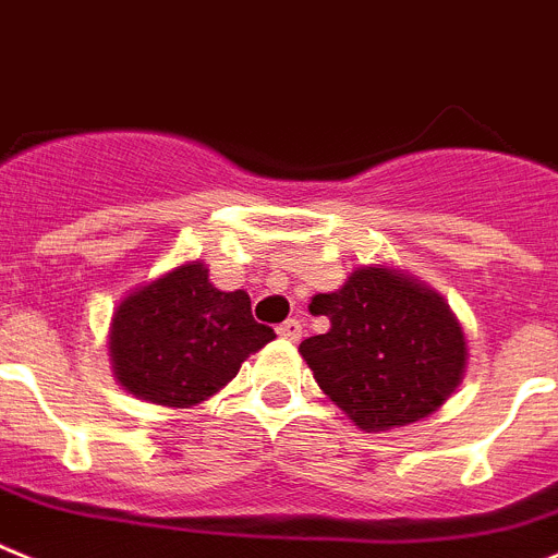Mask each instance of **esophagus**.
Listing matches in <instances>:
<instances>
[{
  "label": "esophagus",
  "mask_w": 558,
  "mask_h": 558,
  "mask_svg": "<svg viewBox=\"0 0 558 558\" xmlns=\"http://www.w3.org/2000/svg\"><path fill=\"white\" fill-rule=\"evenodd\" d=\"M278 336H283V339L289 341H300V336H303V325H300V319H286L283 325H278Z\"/></svg>",
  "instance_id": "esophagus-1"
}]
</instances>
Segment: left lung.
<instances>
[{
	"label": "left lung",
	"mask_w": 558,
	"mask_h": 558,
	"mask_svg": "<svg viewBox=\"0 0 558 558\" xmlns=\"http://www.w3.org/2000/svg\"><path fill=\"white\" fill-rule=\"evenodd\" d=\"M328 333L300 344L319 389L366 434L434 414L461 384L466 341L450 305L386 267H359L341 289L316 294Z\"/></svg>",
	"instance_id": "8db88e82"
}]
</instances>
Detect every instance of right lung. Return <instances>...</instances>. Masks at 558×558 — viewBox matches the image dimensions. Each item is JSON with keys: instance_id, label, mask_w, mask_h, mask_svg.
I'll use <instances>...</instances> for the list:
<instances>
[{"instance_id": "1", "label": "right lung", "mask_w": 558, "mask_h": 558, "mask_svg": "<svg viewBox=\"0 0 558 558\" xmlns=\"http://www.w3.org/2000/svg\"><path fill=\"white\" fill-rule=\"evenodd\" d=\"M275 330L253 319L247 291H219L199 260L138 286L113 311L119 384L149 403L192 409L235 378Z\"/></svg>"}]
</instances>
